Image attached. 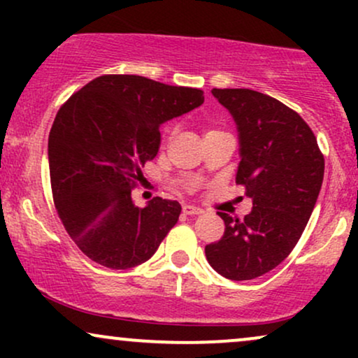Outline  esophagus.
I'll return each mask as SVG.
<instances>
[{"label":"esophagus","mask_w":358,"mask_h":358,"mask_svg":"<svg viewBox=\"0 0 358 358\" xmlns=\"http://www.w3.org/2000/svg\"><path fill=\"white\" fill-rule=\"evenodd\" d=\"M183 213H187V215H200V213H203V210L200 207H195V205H185Z\"/></svg>","instance_id":"1"}]
</instances>
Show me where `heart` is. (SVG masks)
<instances>
[{
	"instance_id": "1",
	"label": "heart",
	"mask_w": 358,
	"mask_h": 358,
	"mask_svg": "<svg viewBox=\"0 0 358 358\" xmlns=\"http://www.w3.org/2000/svg\"><path fill=\"white\" fill-rule=\"evenodd\" d=\"M212 131H213V129H210V131H208V133H212ZM208 133H207V134H208ZM170 134H171V129H168V131H166V139H168V138H170Z\"/></svg>"
}]
</instances>
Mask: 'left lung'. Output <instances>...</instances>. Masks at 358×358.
<instances>
[{"label":"left lung","mask_w":358,"mask_h":358,"mask_svg":"<svg viewBox=\"0 0 358 358\" xmlns=\"http://www.w3.org/2000/svg\"><path fill=\"white\" fill-rule=\"evenodd\" d=\"M239 131L236 183L245 187L252 210L244 219L219 212L220 241L205 256L220 276L248 281L269 273L294 249L323 183L324 158L296 110L250 89H213Z\"/></svg>","instance_id":"left-lung-1"}]
</instances>
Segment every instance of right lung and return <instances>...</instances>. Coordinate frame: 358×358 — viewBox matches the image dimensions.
Listing matches in <instances>:
<instances>
[{"mask_svg": "<svg viewBox=\"0 0 358 358\" xmlns=\"http://www.w3.org/2000/svg\"><path fill=\"white\" fill-rule=\"evenodd\" d=\"M203 104L200 89L141 76H101L62 104L48 134L53 203L77 248L97 264L129 269L150 259L182 205L155 196L136 207L141 168L158 155L159 124Z\"/></svg>", "mask_w": 358, "mask_h": 358, "instance_id": "1", "label": "right lung"}]
</instances>
